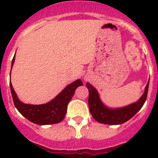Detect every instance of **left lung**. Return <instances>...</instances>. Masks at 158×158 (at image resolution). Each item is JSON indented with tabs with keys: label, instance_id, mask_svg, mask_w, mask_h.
Returning <instances> with one entry per match:
<instances>
[{
	"label": "left lung",
	"instance_id": "1",
	"mask_svg": "<svg viewBox=\"0 0 158 158\" xmlns=\"http://www.w3.org/2000/svg\"><path fill=\"white\" fill-rule=\"evenodd\" d=\"M150 80L140 98L135 103L121 107H110L104 104L96 88L86 83L89 89V107L92 116L98 123L108 125H119L131 119L142 108L146 100Z\"/></svg>",
	"mask_w": 158,
	"mask_h": 158
}]
</instances>
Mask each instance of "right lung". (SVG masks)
<instances>
[{"label":"right lung","instance_id":"right-lung-1","mask_svg":"<svg viewBox=\"0 0 158 158\" xmlns=\"http://www.w3.org/2000/svg\"><path fill=\"white\" fill-rule=\"evenodd\" d=\"M14 62L15 56L12 61V68ZM81 85H83V83L80 79H77L68 85L51 101L43 104H28L19 100L10 80V90L15 107L23 116L38 125L58 123L63 120L66 113L67 105L72 99L77 88Z\"/></svg>","mask_w":158,"mask_h":158}]
</instances>
